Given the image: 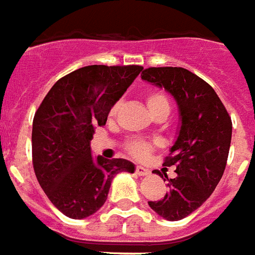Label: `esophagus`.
<instances>
[{"instance_id": "obj_1", "label": "esophagus", "mask_w": 255, "mask_h": 255, "mask_svg": "<svg viewBox=\"0 0 255 255\" xmlns=\"http://www.w3.org/2000/svg\"><path fill=\"white\" fill-rule=\"evenodd\" d=\"M135 171H136V174L140 175V176H145V175L149 174V171L147 170V168H144V167H141V166H136Z\"/></svg>"}]
</instances>
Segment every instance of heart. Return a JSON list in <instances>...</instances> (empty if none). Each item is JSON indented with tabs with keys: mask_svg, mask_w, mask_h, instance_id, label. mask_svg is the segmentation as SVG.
<instances>
[{
	"mask_svg": "<svg viewBox=\"0 0 255 255\" xmlns=\"http://www.w3.org/2000/svg\"><path fill=\"white\" fill-rule=\"evenodd\" d=\"M145 104L148 107L149 112L152 114V116H167L170 114L171 110V102L170 97L164 91L159 88L148 89L144 93ZM120 108V100L116 102L114 106L111 107L110 116L114 118L118 114V111ZM126 151H127L131 156L136 159H145L149 153L153 151V144L151 141H147L144 139H131L126 143Z\"/></svg>",
	"mask_w": 255,
	"mask_h": 255,
	"instance_id": "1",
	"label": "heart"
}]
</instances>
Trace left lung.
I'll return each mask as SVG.
<instances>
[{"label":"left lung","mask_w":255,"mask_h":255,"mask_svg":"<svg viewBox=\"0 0 255 255\" xmlns=\"http://www.w3.org/2000/svg\"><path fill=\"white\" fill-rule=\"evenodd\" d=\"M141 79L170 92L182 126L163 166L175 167L164 198L148 202L167 221H179L201 207L222 178L231 143V118L213 87L179 67H151ZM160 174V172H159Z\"/></svg>","instance_id":"obj_1"}]
</instances>
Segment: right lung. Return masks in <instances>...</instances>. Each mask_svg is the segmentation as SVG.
<instances>
[{
	"label": "right lung",
	"instance_id": "right-lung-1",
	"mask_svg": "<svg viewBox=\"0 0 255 255\" xmlns=\"http://www.w3.org/2000/svg\"><path fill=\"white\" fill-rule=\"evenodd\" d=\"M143 69L140 65H88L64 76L34 114V174L49 201L64 215L83 219L107 201L119 172H133L126 159L91 155L95 127L104 126L111 107Z\"/></svg>",
	"mask_w": 255,
	"mask_h": 255
}]
</instances>
